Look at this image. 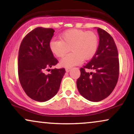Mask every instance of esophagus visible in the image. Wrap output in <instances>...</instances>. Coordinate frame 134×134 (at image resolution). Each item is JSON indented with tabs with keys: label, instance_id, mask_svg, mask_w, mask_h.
I'll return each instance as SVG.
<instances>
[{
	"label": "esophagus",
	"instance_id": "obj_1",
	"mask_svg": "<svg viewBox=\"0 0 134 134\" xmlns=\"http://www.w3.org/2000/svg\"><path fill=\"white\" fill-rule=\"evenodd\" d=\"M70 68H67V69H65V71L67 72H69V71H70Z\"/></svg>",
	"mask_w": 134,
	"mask_h": 134
}]
</instances>
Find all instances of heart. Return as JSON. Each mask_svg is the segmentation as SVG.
I'll return each mask as SVG.
<instances>
[{
  "mask_svg": "<svg viewBox=\"0 0 134 134\" xmlns=\"http://www.w3.org/2000/svg\"><path fill=\"white\" fill-rule=\"evenodd\" d=\"M60 40H52L49 47L58 57H63L69 50L72 52L60 62V65L70 68L81 64L84 60L93 58L99 44L98 35L93 31L82 30H67L60 36Z\"/></svg>",
  "mask_w": 134,
  "mask_h": 134,
  "instance_id": "heart-1",
  "label": "heart"
}]
</instances>
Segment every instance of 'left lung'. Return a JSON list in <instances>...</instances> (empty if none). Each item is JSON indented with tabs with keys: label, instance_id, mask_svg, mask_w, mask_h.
Masks as SVG:
<instances>
[{
	"label": "left lung",
	"instance_id": "obj_1",
	"mask_svg": "<svg viewBox=\"0 0 134 134\" xmlns=\"http://www.w3.org/2000/svg\"><path fill=\"white\" fill-rule=\"evenodd\" d=\"M99 41L94 56L83 68L77 81V87L81 96L87 100L98 102L112 93L119 76L117 48L113 38L107 31L96 27ZM86 69L93 70L87 72Z\"/></svg>",
	"mask_w": 134,
	"mask_h": 134
}]
</instances>
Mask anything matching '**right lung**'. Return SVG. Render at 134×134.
Returning <instances> with one entry per match:
<instances>
[{
    "mask_svg": "<svg viewBox=\"0 0 134 134\" xmlns=\"http://www.w3.org/2000/svg\"><path fill=\"white\" fill-rule=\"evenodd\" d=\"M54 30L38 27L23 38L18 55V75L26 94L33 100L47 101L58 93L65 69H51L58 63L49 47Z\"/></svg>",
    "mask_w": 134,
    "mask_h": 134,
    "instance_id": "1",
    "label": "right lung"
}]
</instances>
